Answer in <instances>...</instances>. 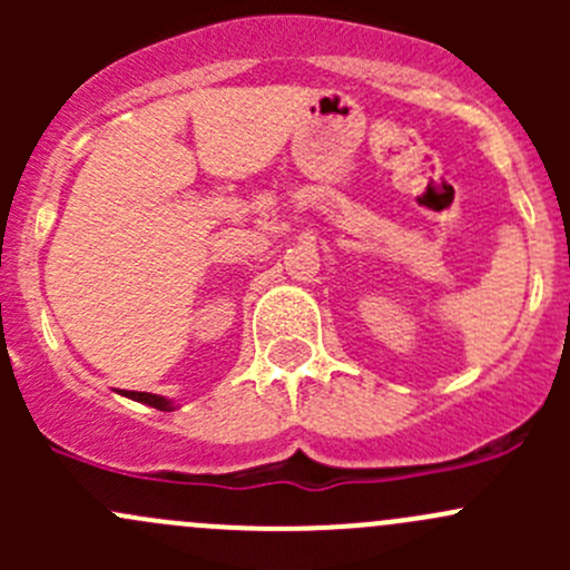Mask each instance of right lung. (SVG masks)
I'll use <instances>...</instances> for the list:
<instances>
[{
  "mask_svg": "<svg viewBox=\"0 0 570 570\" xmlns=\"http://www.w3.org/2000/svg\"><path fill=\"white\" fill-rule=\"evenodd\" d=\"M120 394L129 396V400H135V402H142V405L157 407V411H176L174 400H165V396H159V394H148V392H120Z\"/></svg>",
  "mask_w": 570,
  "mask_h": 570,
  "instance_id": "add662e5",
  "label": "right lung"
}]
</instances>
